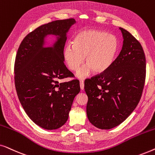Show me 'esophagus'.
I'll return each mask as SVG.
<instances>
[{
	"label": "esophagus",
	"mask_w": 155,
	"mask_h": 155,
	"mask_svg": "<svg viewBox=\"0 0 155 155\" xmlns=\"http://www.w3.org/2000/svg\"><path fill=\"white\" fill-rule=\"evenodd\" d=\"M80 89H81L82 90H84V82H80Z\"/></svg>",
	"instance_id": "obj_1"
}]
</instances>
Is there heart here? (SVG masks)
Returning a JSON list of instances; mask_svg holds the SVG:
<instances>
[{
    "instance_id": "obj_1",
    "label": "heart",
    "mask_w": 155,
    "mask_h": 155,
    "mask_svg": "<svg viewBox=\"0 0 155 155\" xmlns=\"http://www.w3.org/2000/svg\"><path fill=\"white\" fill-rule=\"evenodd\" d=\"M120 49L118 38L107 31L87 29L82 31L74 38L73 45H68L63 51V59L68 68L78 71L84 63L86 65L76 74L84 79L93 71L100 74L111 66Z\"/></svg>"
}]
</instances>
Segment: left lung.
Returning a JSON list of instances; mask_svg holds the SVG:
<instances>
[{
    "label": "left lung",
    "instance_id": "left-lung-1",
    "mask_svg": "<svg viewBox=\"0 0 155 155\" xmlns=\"http://www.w3.org/2000/svg\"><path fill=\"white\" fill-rule=\"evenodd\" d=\"M123 46L107 71L84 81L87 116L93 126L108 130L121 124L136 108L143 92L146 60L140 42L126 29Z\"/></svg>",
    "mask_w": 155,
    "mask_h": 155
}]
</instances>
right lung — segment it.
Returning <instances> with one entry per match:
<instances>
[{
	"instance_id": "right-lung-1",
	"label": "right lung",
	"mask_w": 155,
	"mask_h": 155,
	"mask_svg": "<svg viewBox=\"0 0 155 155\" xmlns=\"http://www.w3.org/2000/svg\"><path fill=\"white\" fill-rule=\"evenodd\" d=\"M76 21H53L28 34L20 44L15 63V84L19 100L29 118L41 128L55 130L63 126L76 95L77 80L60 83L73 74L64 64L63 49L67 35ZM56 37L51 45L46 38Z\"/></svg>"
}]
</instances>
